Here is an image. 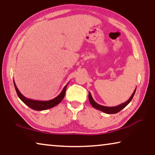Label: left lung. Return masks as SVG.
<instances>
[{
	"mask_svg": "<svg viewBox=\"0 0 155 155\" xmlns=\"http://www.w3.org/2000/svg\"><path fill=\"white\" fill-rule=\"evenodd\" d=\"M135 91H136V88L134 90V91H133V93L132 94V95H131V96L130 97V98L128 99L127 102H125V103H122L121 104H119V105L115 106V107H105V106H103V105H101V104H98L93 99L92 96H91V94L90 91H89V101H90V104H91V106H92L94 108L100 110V111L105 113V114H117V113H118L119 111H121L122 109H124L126 106H127L128 104H129V103L131 101V100L133 99V96H134Z\"/></svg>",
	"mask_w": 155,
	"mask_h": 155,
	"instance_id": "1",
	"label": "left lung"
}]
</instances>
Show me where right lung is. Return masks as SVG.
<instances>
[{
    "instance_id": "right-lung-1",
    "label": "right lung",
    "mask_w": 155,
    "mask_h": 155,
    "mask_svg": "<svg viewBox=\"0 0 155 155\" xmlns=\"http://www.w3.org/2000/svg\"><path fill=\"white\" fill-rule=\"evenodd\" d=\"M14 87L15 89V91H16V93L18 94V97H19L20 99L22 101L23 103L25 104H27L28 107H29L33 110H35V111H43V110H46L48 109H51L52 107L56 106L61 102V101L64 99L65 94V91H66V87L68 86V84L65 86L61 91V92L60 93L59 95L57 96L56 98H54L52 100H49V101H36V100H33L30 98H26L25 96H23L22 94L20 93V91L18 90L16 85H15V81L14 80Z\"/></svg>"
}]
</instances>
